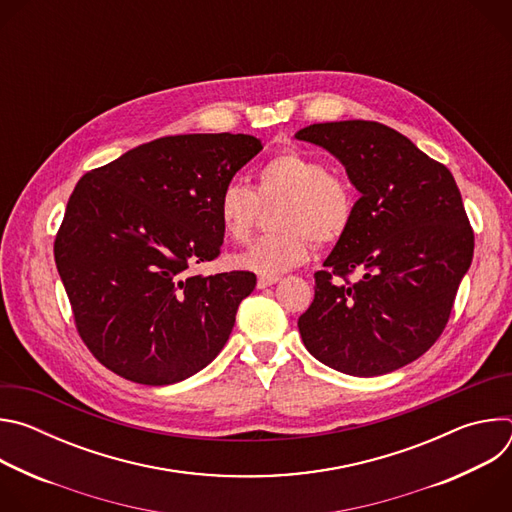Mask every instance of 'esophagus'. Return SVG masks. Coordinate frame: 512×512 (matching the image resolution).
Instances as JSON below:
<instances>
[{"mask_svg": "<svg viewBox=\"0 0 512 512\" xmlns=\"http://www.w3.org/2000/svg\"><path fill=\"white\" fill-rule=\"evenodd\" d=\"M279 279H281V277H277V275H261V277L257 279V287H259V289H265V287L277 283Z\"/></svg>", "mask_w": 512, "mask_h": 512, "instance_id": "obj_1", "label": "esophagus"}]
</instances>
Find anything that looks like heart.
Segmentation results:
<instances>
[{"label": "heart", "instance_id": "obj_1", "mask_svg": "<svg viewBox=\"0 0 512 512\" xmlns=\"http://www.w3.org/2000/svg\"><path fill=\"white\" fill-rule=\"evenodd\" d=\"M277 204V233L259 237L233 255L237 269L279 275L310 259L314 241L338 243L352 227L356 198L352 186L326 164L306 152L287 148L269 158L257 172V188L229 182L218 192L214 210L227 239L243 243L253 233L261 204Z\"/></svg>", "mask_w": 512, "mask_h": 512}]
</instances>
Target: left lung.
<instances>
[{"label": "left lung", "instance_id": "obj_1", "mask_svg": "<svg viewBox=\"0 0 512 512\" xmlns=\"http://www.w3.org/2000/svg\"><path fill=\"white\" fill-rule=\"evenodd\" d=\"M322 145L362 194L350 231L316 271L298 328L328 367L377 377L419 358L442 336L474 255V231L452 172L377 121L314 123ZM360 270L358 282L349 275Z\"/></svg>", "mask_w": 512, "mask_h": 512}]
</instances>
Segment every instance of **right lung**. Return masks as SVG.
I'll return each mask as SVG.
<instances>
[{
  "label": "right lung",
  "instance_id": "add662e5",
  "mask_svg": "<svg viewBox=\"0 0 512 512\" xmlns=\"http://www.w3.org/2000/svg\"><path fill=\"white\" fill-rule=\"evenodd\" d=\"M259 152L245 133L168 135L79 180L54 259L77 332L103 367L160 387L223 350L257 277L190 269L221 255L218 192Z\"/></svg>",
  "mask_w": 512,
  "mask_h": 512
}]
</instances>
